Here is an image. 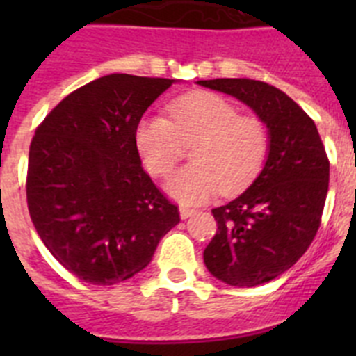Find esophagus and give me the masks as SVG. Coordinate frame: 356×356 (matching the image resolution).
<instances>
[{"label":"esophagus","instance_id":"1","mask_svg":"<svg viewBox=\"0 0 356 356\" xmlns=\"http://www.w3.org/2000/svg\"><path fill=\"white\" fill-rule=\"evenodd\" d=\"M194 213H196V210L188 209V207H181V209H180V217H181V219H187V217L194 216Z\"/></svg>","mask_w":356,"mask_h":356}]
</instances>
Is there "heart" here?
I'll return each mask as SVG.
<instances>
[{"label": "heart", "instance_id": "obj_1", "mask_svg": "<svg viewBox=\"0 0 356 356\" xmlns=\"http://www.w3.org/2000/svg\"><path fill=\"white\" fill-rule=\"evenodd\" d=\"M168 118L144 115L135 128V146L144 168L155 176L171 172L184 155V143L197 140L193 163L184 165L165 184L181 205H196L222 188L235 193L254 180L266 162L269 137L257 118L241 115L237 106L213 92H194L169 105Z\"/></svg>", "mask_w": 356, "mask_h": 356}]
</instances>
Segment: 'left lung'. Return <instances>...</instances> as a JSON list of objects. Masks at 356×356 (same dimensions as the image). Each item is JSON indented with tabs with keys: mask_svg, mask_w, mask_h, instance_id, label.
Masks as SVG:
<instances>
[{
	"mask_svg": "<svg viewBox=\"0 0 356 356\" xmlns=\"http://www.w3.org/2000/svg\"><path fill=\"white\" fill-rule=\"evenodd\" d=\"M237 97L267 127L260 175L238 197L212 210L217 234L203 251L207 269L234 287L284 275L303 257L321 225L330 162L316 122L280 89L248 78L200 80Z\"/></svg>",
	"mask_w": 356,
	"mask_h": 356,
	"instance_id": "1",
	"label": "left lung"
}]
</instances>
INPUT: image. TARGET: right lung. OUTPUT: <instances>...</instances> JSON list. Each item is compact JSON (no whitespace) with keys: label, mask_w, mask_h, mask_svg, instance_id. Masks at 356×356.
Masks as SVG:
<instances>
[{"label":"right lung","mask_w":356,"mask_h":356,"mask_svg":"<svg viewBox=\"0 0 356 356\" xmlns=\"http://www.w3.org/2000/svg\"><path fill=\"white\" fill-rule=\"evenodd\" d=\"M175 80L106 74L64 97L30 144L26 200L44 246L87 284L140 273L178 207L143 169L135 128Z\"/></svg>","instance_id":"right-lung-1"}]
</instances>
